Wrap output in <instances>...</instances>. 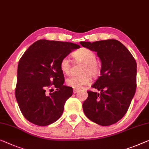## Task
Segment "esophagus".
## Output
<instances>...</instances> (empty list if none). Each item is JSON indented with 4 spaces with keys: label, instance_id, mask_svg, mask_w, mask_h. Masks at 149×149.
Segmentation results:
<instances>
[{
    "label": "esophagus",
    "instance_id": "1",
    "mask_svg": "<svg viewBox=\"0 0 149 149\" xmlns=\"http://www.w3.org/2000/svg\"><path fill=\"white\" fill-rule=\"evenodd\" d=\"M78 92H79V90H76V89H74V90H73V92H74V94H77V93Z\"/></svg>",
    "mask_w": 149,
    "mask_h": 149
}]
</instances>
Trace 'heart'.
Here are the masks:
<instances>
[{
    "instance_id": "obj_1",
    "label": "heart",
    "mask_w": 149,
    "mask_h": 149,
    "mask_svg": "<svg viewBox=\"0 0 149 149\" xmlns=\"http://www.w3.org/2000/svg\"><path fill=\"white\" fill-rule=\"evenodd\" d=\"M73 57L76 61L84 63L81 73L84 75L79 76H71L66 79V84L74 89L81 88L90 82V77H96L100 72L99 66L96 63V55L92 51L86 48H81L73 53ZM59 68L63 74H69L71 69L70 60L68 57H63L59 63Z\"/></svg>"
}]
</instances>
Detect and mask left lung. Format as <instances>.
Segmentation results:
<instances>
[{
  "label": "left lung",
  "instance_id": "obj_1",
  "mask_svg": "<svg viewBox=\"0 0 149 149\" xmlns=\"http://www.w3.org/2000/svg\"><path fill=\"white\" fill-rule=\"evenodd\" d=\"M84 47L97 52L100 76L92 86L100 93L88 91L83 110L88 118L101 126L119 121L127 112L136 88V63L123 43L115 39L81 41Z\"/></svg>",
  "mask_w": 149,
  "mask_h": 149
}]
</instances>
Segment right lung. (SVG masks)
<instances>
[{"label": "right lung", "mask_w": 149, "mask_h": 149, "mask_svg": "<svg viewBox=\"0 0 149 149\" xmlns=\"http://www.w3.org/2000/svg\"><path fill=\"white\" fill-rule=\"evenodd\" d=\"M79 47L70 42L41 39L32 44L20 59L15 97L22 114L30 123L47 126L63 114L73 89L63 85L59 63ZM52 87L56 91L49 94L47 90Z\"/></svg>", "instance_id": "1"}]
</instances>
